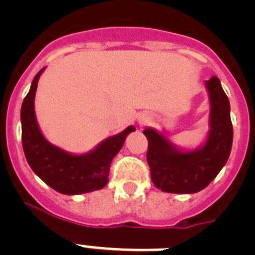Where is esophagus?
Masks as SVG:
<instances>
[{
  "mask_svg": "<svg viewBox=\"0 0 255 255\" xmlns=\"http://www.w3.org/2000/svg\"><path fill=\"white\" fill-rule=\"evenodd\" d=\"M149 121H150V116H149V115H147V114H141L140 116H139V119H138V123L140 124L141 126L147 125Z\"/></svg>",
  "mask_w": 255,
  "mask_h": 255,
  "instance_id": "obj_1",
  "label": "esophagus"
}]
</instances>
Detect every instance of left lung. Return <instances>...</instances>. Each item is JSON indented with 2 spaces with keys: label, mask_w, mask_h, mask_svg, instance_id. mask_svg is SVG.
Returning a JSON list of instances; mask_svg holds the SVG:
<instances>
[{
  "label": "left lung",
  "mask_w": 255,
  "mask_h": 255,
  "mask_svg": "<svg viewBox=\"0 0 255 255\" xmlns=\"http://www.w3.org/2000/svg\"><path fill=\"white\" fill-rule=\"evenodd\" d=\"M209 98V130L200 145L193 149L176 145L164 131L145 128L147 161L155 188L164 193L193 194L203 190L217 176L229 159L233 147L230 102L220 79L204 83Z\"/></svg>",
  "instance_id": "left-lung-1"
}]
</instances>
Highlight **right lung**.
<instances>
[{
    "mask_svg": "<svg viewBox=\"0 0 255 255\" xmlns=\"http://www.w3.org/2000/svg\"><path fill=\"white\" fill-rule=\"evenodd\" d=\"M44 69L33 79L20 112L22 149L26 161L40 180L61 194L78 195L103 189L108 182L112 159L123 148L126 136L135 131V128L128 126L124 131L108 136L93 149L82 154L66 152L49 143L38 125L34 111L38 80Z\"/></svg>",
    "mask_w": 255,
    "mask_h": 255,
    "instance_id": "obj_1",
    "label": "right lung"
}]
</instances>
